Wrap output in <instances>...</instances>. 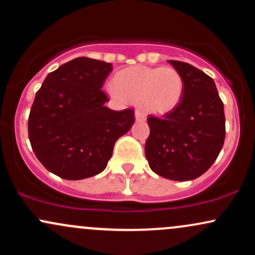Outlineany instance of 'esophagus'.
Here are the masks:
<instances>
[{"mask_svg": "<svg viewBox=\"0 0 255 255\" xmlns=\"http://www.w3.org/2000/svg\"><path fill=\"white\" fill-rule=\"evenodd\" d=\"M134 118H135V121L137 122L145 121L146 120V116L140 110H135V113H134Z\"/></svg>", "mask_w": 255, "mask_h": 255, "instance_id": "obj_1", "label": "esophagus"}]
</instances>
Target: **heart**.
Returning <instances> with one entry per match:
<instances>
[{"instance_id": "obj_1", "label": "heart", "mask_w": 255, "mask_h": 255, "mask_svg": "<svg viewBox=\"0 0 255 255\" xmlns=\"http://www.w3.org/2000/svg\"><path fill=\"white\" fill-rule=\"evenodd\" d=\"M108 91L119 101L141 102L145 110L166 115L182 101L184 81L172 67L134 66L119 72Z\"/></svg>"}]
</instances>
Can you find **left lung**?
Wrapping results in <instances>:
<instances>
[{"label": "left lung", "mask_w": 255, "mask_h": 255, "mask_svg": "<svg viewBox=\"0 0 255 255\" xmlns=\"http://www.w3.org/2000/svg\"><path fill=\"white\" fill-rule=\"evenodd\" d=\"M182 75L178 107L163 119L150 116L145 156L151 170L174 181H191L206 172L224 144V105L215 81L189 63L169 61Z\"/></svg>", "instance_id": "left-lung-1"}]
</instances>
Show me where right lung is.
<instances>
[{"label": "right lung", "instance_id": "obj_1", "mask_svg": "<svg viewBox=\"0 0 255 255\" xmlns=\"http://www.w3.org/2000/svg\"><path fill=\"white\" fill-rule=\"evenodd\" d=\"M113 64L77 57L49 73L36 93L28 137L39 162L66 180L107 168L114 145L134 125V110H111L101 89Z\"/></svg>", "mask_w": 255, "mask_h": 255}]
</instances>
